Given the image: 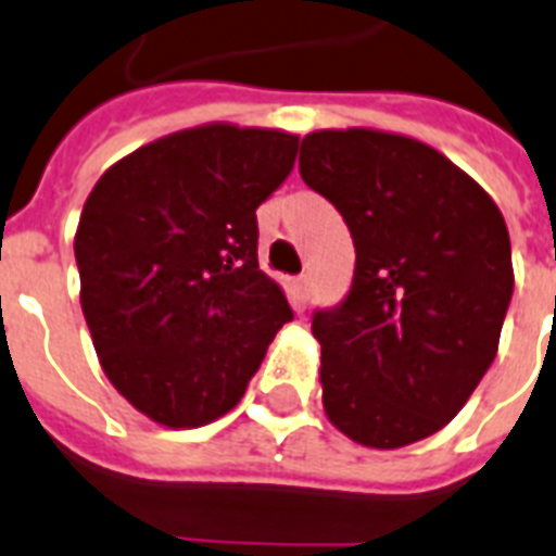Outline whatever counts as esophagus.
<instances>
[{
	"mask_svg": "<svg viewBox=\"0 0 556 556\" xmlns=\"http://www.w3.org/2000/svg\"><path fill=\"white\" fill-rule=\"evenodd\" d=\"M295 287H299L301 301H306V295H309V275H299V278H295Z\"/></svg>",
	"mask_w": 556,
	"mask_h": 556,
	"instance_id": "1",
	"label": "esophagus"
}]
</instances>
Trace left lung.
I'll return each mask as SVG.
<instances>
[{
    "mask_svg": "<svg viewBox=\"0 0 556 556\" xmlns=\"http://www.w3.org/2000/svg\"><path fill=\"white\" fill-rule=\"evenodd\" d=\"M355 243L348 299L313 315L327 419L364 447L433 437L494 362L514 292L491 194L413 137L324 128L299 160Z\"/></svg>",
    "mask_w": 556,
    "mask_h": 556,
    "instance_id": "obj_1",
    "label": "left lung"
}]
</instances>
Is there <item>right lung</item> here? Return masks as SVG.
Returning a JSON list of instances; mask_svg holds the SVG:
<instances>
[{
	"label": "right lung",
	"mask_w": 556,
	"mask_h": 556,
	"mask_svg": "<svg viewBox=\"0 0 556 556\" xmlns=\"http://www.w3.org/2000/svg\"><path fill=\"white\" fill-rule=\"evenodd\" d=\"M299 135L206 123L105 168L74 255L109 381L163 428H201L247 393L287 295L257 269L255 208L287 180Z\"/></svg>",
	"instance_id": "obj_1"
}]
</instances>
